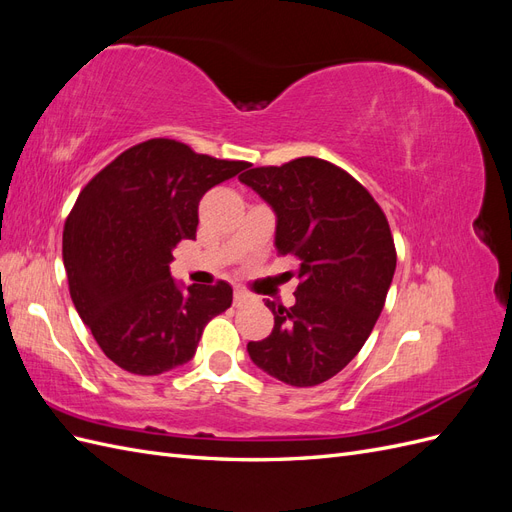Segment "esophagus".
Returning a JSON list of instances; mask_svg holds the SVG:
<instances>
[{
	"mask_svg": "<svg viewBox=\"0 0 512 512\" xmlns=\"http://www.w3.org/2000/svg\"><path fill=\"white\" fill-rule=\"evenodd\" d=\"M247 299H250V294H247V292L241 290V288H235V294H232V303H235V305L239 307V305H243Z\"/></svg>",
	"mask_w": 512,
	"mask_h": 512,
	"instance_id": "obj_1",
	"label": "esophagus"
}]
</instances>
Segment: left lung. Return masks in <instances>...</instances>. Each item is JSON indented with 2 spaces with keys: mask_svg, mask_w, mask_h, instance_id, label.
I'll use <instances>...</instances> for the list:
<instances>
[{
  "mask_svg": "<svg viewBox=\"0 0 512 512\" xmlns=\"http://www.w3.org/2000/svg\"><path fill=\"white\" fill-rule=\"evenodd\" d=\"M241 183L275 211L277 254L299 260L297 301H267L275 324L247 344L256 367L290 386L339 374L367 342L397 265L386 215L363 185L320 158L250 168Z\"/></svg>",
  "mask_w": 512,
  "mask_h": 512,
  "instance_id": "1",
  "label": "left lung"
}]
</instances>
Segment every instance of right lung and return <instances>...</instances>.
<instances>
[{
	"instance_id": "1",
	"label": "right lung",
	"mask_w": 512,
	"mask_h": 512,
	"mask_svg": "<svg viewBox=\"0 0 512 512\" xmlns=\"http://www.w3.org/2000/svg\"><path fill=\"white\" fill-rule=\"evenodd\" d=\"M245 168L151 138L123 151L76 198L64 226L70 297L121 369L158 376L192 361L207 322L230 307L226 282L185 288L168 265L177 243L196 239L200 198Z\"/></svg>"
}]
</instances>
